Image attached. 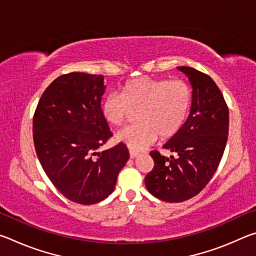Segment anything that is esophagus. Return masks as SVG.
Returning a JSON list of instances; mask_svg holds the SVG:
<instances>
[{
    "mask_svg": "<svg viewBox=\"0 0 256 256\" xmlns=\"http://www.w3.org/2000/svg\"><path fill=\"white\" fill-rule=\"evenodd\" d=\"M138 154H138V151H136V150H132V149H131V150H130V158H132V159H133V158H136V157H138Z\"/></svg>",
    "mask_w": 256,
    "mask_h": 256,
    "instance_id": "34e87169",
    "label": "esophagus"
}]
</instances>
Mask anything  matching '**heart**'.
Returning a JSON list of instances; mask_svg holds the SVG:
<instances>
[{
    "instance_id": "heart-1",
    "label": "heart",
    "mask_w": 256,
    "mask_h": 256,
    "mask_svg": "<svg viewBox=\"0 0 256 256\" xmlns=\"http://www.w3.org/2000/svg\"><path fill=\"white\" fill-rule=\"evenodd\" d=\"M192 94L182 80L140 76L122 86L118 94L102 102V115L108 124L123 126L132 112L138 122L116 134V140L132 150H142L157 140L174 136L188 118Z\"/></svg>"
}]
</instances>
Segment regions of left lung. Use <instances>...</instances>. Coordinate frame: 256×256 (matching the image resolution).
Instances as JSON below:
<instances>
[{
  "label": "left lung",
  "mask_w": 256,
  "mask_h": 256,
  "mask_svg": "<svg viewBox=\"0 0 256 256\" xmlns=\"http://www.w3.org/2000/svg\"><path fill=\"white\" fill-rule=\"evenodd\" d=\"M177 70L186 74L193 89L190 115L164 144L176 157L151 151L154 167L144 178L149 192L166 202L186 201L206 188L222 158L229 128L227 104L214 81L193 68Z\"/></svg>",
  "instance_id": "left-lung-1"
}]
</instances>
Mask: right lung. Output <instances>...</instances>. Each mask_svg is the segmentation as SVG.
<instances>
[{
    "instance_id": "add662e5",
    "label": "right lung",
    "mask_w": 256,
    "mask_h": 256,
    "mask_svg": "<svg viewBox=\"0 0 256 256\" xmlns=\"http://www.w3.org/2000/svg\"><path fill=\"white\" fill-rule=\"evenodd\" d=\"M104 76L72 72L55 79L38 102L34 144L42 170L68 200L98 203L112 194L128 150L118 144L97 149L112 134L102 115Z\"/></svg>"
}]
</instances>
